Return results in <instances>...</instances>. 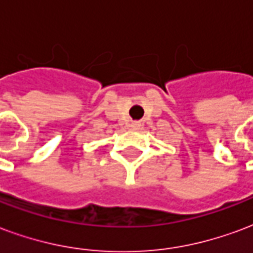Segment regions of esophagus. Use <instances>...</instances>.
I'll list each match as a JSON object with an SVG mask.
<instances>
[{
  "label": "esophagus",
  "mask_w": 253,
  "mask_h": 253,
  "mask_svg": "<svg viewBox=\"0 0 253 253\" xmlns=\"http://www.w3.org/2000/svg\"><path fill=\"white\" fill-rule=\"evenodd\" d=\"M129 126H130V129H133V130H137V129H140L141 124H140V123H137V121H134V123H132V124L129 125Z\"/></svg>",
  "instance_id": "34e87169"
}]
</instances>
